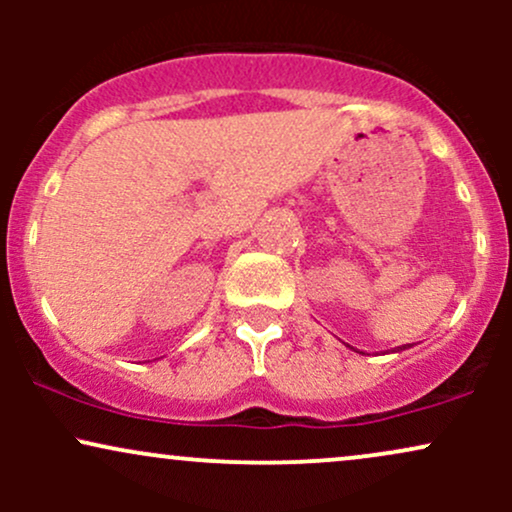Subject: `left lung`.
Masks as SVG:
<instances>
[{"label":"left lung","mask_w":512,"mask_h":512,"mask_svg":"<svg viewBox=\"0 0 512 512\" xmlns=\"http://www.w3.org/2000/svg\"><path fill=\"white\" fill-rule=\"evenodd\" d=\"M407 346H409V344H404V346H397L395 351H404V349H407Z\"/></svg>","instance_id":"obj_1"}]
</instances>
